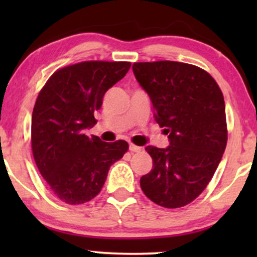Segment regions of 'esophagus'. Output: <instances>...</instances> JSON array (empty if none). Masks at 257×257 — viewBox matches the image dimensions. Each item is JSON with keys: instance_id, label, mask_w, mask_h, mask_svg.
I'll use <instances>...</instances> for the list:
<instances>
[{"instance_id": "esophagus-1", "label": "esophagus", "mask_w": 257, "mask_h": 257, "mask_svg": "<svg viewBox=\"0 0 257 257\" xmlns=\"http://www.w3.org/2000/svg\"><path fill=\"white\" fill-rule=\"evenodd\" d=\"M129 151H131V152H140L141 147L134 145V144H129Z\"/></svg>"}]
</instances>
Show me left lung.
<instances>
[{"mask_svg":"<svg viewBox=\"0 0 257 257\" xmlns=\"http://www.w3.org/2000/svg\"><path fill=\"white\" fill-rule=\"evenodd\" d=\"M133 72L169 139L167 149H145L153 167L140 179L141 190L156 204L181 208L204 191L225 152L222 91L208 72L190 64L135 63Z\"/></svg>","mask_w":257,"mask_h":257,"instance_id":"obj_1","label":"left lung"}]
</instances>
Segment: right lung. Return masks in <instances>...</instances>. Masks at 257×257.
<instances>
[{"instance_id":"1","label":"right lung","mask_w":257,"mask_h":257,"mask_svg":"<svg viewBox=\"0 0 257 257\" xmlns=\"http://www.w3.org/2000/svg\"><path fill=\"white\" fill-rule=\"evenodd\" d=\"M126 61H83L58 70L38 94L32 111L31 146L41 175L59 199L83 204L98 196L110 167L128 143L87 137L105 93L131 69Z\"/></svg>"}]
</instances>
